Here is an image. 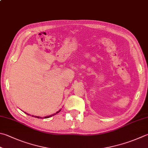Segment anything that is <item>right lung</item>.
Segmentation results:
<instances>
[{
  "instance_id": "obj_1",
  "label": "right lung",
  "mask_w": 148,
  "mask_h": 148,
  "mask_svg": "<svg viewBox=\"0 0 148 148\" xmlns=\"http://www.w3.org/2000/svg\"><path fill=\"white\" fill-rule=\"evenodd\" d=\"M60 110H60L59 111H58L57 112H56L55 113H54V114H52V115H49V116H44V117H40V116H33V115H32V116H34V117H35V118H38V119H47V118H49V117H51V116H54V115H56V114H57L58 113H59L60 111ZM27 115H29V114H27V113H26Z\"/></svg>"
}]
</instances>
